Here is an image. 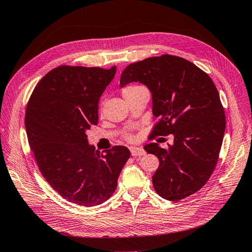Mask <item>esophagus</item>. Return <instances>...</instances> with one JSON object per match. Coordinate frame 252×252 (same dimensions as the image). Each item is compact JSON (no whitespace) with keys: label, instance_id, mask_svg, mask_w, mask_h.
Returning a JSON list of instances; mask_svg holds the SVG:
<instances>
[{"label":"esophagus","instance_id":"esophagus-1","mask_svg":"<svg viewBox=\"0 0 252 252\" xmlns=\"http://www.w3.org/2000/svg\"><path fill=\"white\" fill-rule=\"evenodd\" d=\"M130 152L133 157L145 155V150L142 147H130Z\"/></svg>","mask_w":252,"mask_h":252}]
</instances>
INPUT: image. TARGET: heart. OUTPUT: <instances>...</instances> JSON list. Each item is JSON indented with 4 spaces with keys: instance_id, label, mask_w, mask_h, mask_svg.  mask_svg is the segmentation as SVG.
Returning <instances> with one entry per match:
<instances>
[{
    "instance_id": "obj_1",
    "label": "heart",
    "mask_w": 252,
    "mask_h": 252,
    "mask_svg": "<svg viewBox=\"0 0 252 252\" xmlns=\"http://www.w3.org/2000/svg\"><path fill=\"white\" fill-rule=\"evenodd\" d=\"M139 87H141V86H134V85H131V86H127V87H125V88L123 89V95H126V94H130L131 91H133L134 89L139 88ZM128 139H129V140H131L132 138H131V136H129Z\"/></svg>"
}]
</instances>
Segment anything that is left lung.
<instances>
[{
	"mask_svg": "<svg viewBox=\"0 0 252 252\" xmlns=\"http://www.w3.org/2000/svg\"><path fill=\"white\" fill-rule=\"evenodd\" d=\"M132 82L146 85L152 95V113L158 122L150 139L174 136L167 149L158 143L144 146L159 161L152 184L165 200L185 199L207 183L218 163L226 128L218 89L199 67L170 55L128 65L120 86Z\"/></svg>",
	"mask_w": 252,
	"mask_h": 252,
	"instance_id": "1",
	"label": "left lung"
}]
</instances>
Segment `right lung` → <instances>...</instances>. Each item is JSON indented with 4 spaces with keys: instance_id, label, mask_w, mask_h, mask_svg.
<instances>
[{
    "instance_id": "1",
    "label": "right lung",
    "mask_w": 252,
    "mask_h": 252,
    "mask_svg": "<svg viewBox=\"0 0 252 252\" xmlns=\"http://www.w3.org/2000/svg\"><path fill=\"white\" fill-rule=\"evenodd\" d=\"M116 71V66L57 67L37 83L26 107L28 143L42 175L61 196L81 206L107 201L130 157L125 146L101 154L86 134L97 124L98 101Z\"/></svg>"
}]
</instances>
